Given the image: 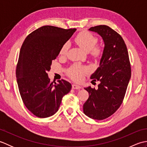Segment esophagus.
I'll return each instance as SVG.
<instances>
[{
    "mask_svg": "<svg viewBox=\"0 0 147 147\" xmlns=\"http://www.w3.org/2000/svg\"><path fill=\"white\" fill-rule=\"evenodd\" d=\"M72 88H73V89H80L82 88V86L78 85H76V84H73V85H72Z\"/></svg>",
    "mask_w": 147,
    "mask_h": 147,
    "instance_id": "obj_1",
    "label": "esophagus"
}]
</instances>
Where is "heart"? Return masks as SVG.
<instances>
[{
    "mask_svg": "<svg viewBox=\"0 0 147 147\" xmlns=\"http://www.w3.org/2000/svg\"><path fill=\"white\" fill-rule=\"evenodd\" d=\"M75 41L77 43V44L79 45V46L85 51L87 52L92 51L93 55H99L101 54V49L98 46H95L96 42H97V39L92 33L89 32L81 33L76 36ZM69 46V43H65L62 46L60 51V54L62 55H66ZM90 70V69L88 67L76 64L73 65L70 69L68 72V74L73 79L77 81H80L83 78L85 74L88 73Z\"/></svg>",
    "mask_w": 147,
    "mask_h": 147,
    "instance_id": "obj_1",
    "label": "heart"
}]
</instances>
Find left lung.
<instances>
[{
	"label": "left lung",
	"instance_id": "8db88e82",
	"mask_svg": "<svg viewBox=\"0 0 147 147\" xmlns=\"http://www.w3.org/2000/svg\"><path fill=\"white\" fill-rule=\"evenodd\" d=\"M104 42L99 67L90 78L99 81L98 88H85L89 93L83 105V112L89 117L103 120L111 116L120 107L131 78L128 52L119 34L106 25L91 27Z\"/></svg>",
	"mask_w": 147,
	"mask_h": 147
}]
</instances>
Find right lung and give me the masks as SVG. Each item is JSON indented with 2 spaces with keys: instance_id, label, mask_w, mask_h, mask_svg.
I'll return each instance as SVG.
<instances>
[{
  "instance_id": "1",
  "label": "right lung",
  "mask_w": 147,
  "mask_h": 147,
  "mask_svg": "<svg viewBox=\"0 0 147 147\" xmlns=\"http://www.w3.org/2000/svg\"><path fill=\"white\" fill-rule=\"evenodd\" d=\"M76 30L43 26L28 35L21 46L16 73L18 88L26 108L36 117L55 114L62 97L71 91L70 83L61 80L54 84L47 73Z\"/></svg>"
}]
</instances>
